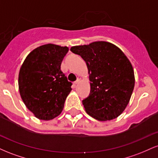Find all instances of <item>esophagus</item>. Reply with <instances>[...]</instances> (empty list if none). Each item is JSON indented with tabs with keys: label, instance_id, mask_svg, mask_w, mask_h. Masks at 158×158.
Wrapping results in <instances>:
<instances>
[{
	"label": "esophagus",
	"instance_id": "esophagus-1",
	"mask_svg": "<svg viewBox=\"0 0 158 158\" xmlns=\"http://www.w3.org/2000/svg\"><path fill=\"white\" fill-rule=\"evenodd\" d=\"M79 81H80V79H78L77 81H74L73 85H75V86H76V85H77L78 84H79Z\"/></svg>",
	"mask_w": 158,
	"mask_h": 158
}]
</instances>
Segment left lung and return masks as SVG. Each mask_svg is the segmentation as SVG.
Instances as JSON below:
<instances>
[{
  "label": "left lung",
  "mask_w": 158,
  "mask_h": 158,
  "mask_svg": "<svg viewBox=\"0 0 158 158\" xmlns=\"http://www.w3.org/2000/svg\"><path fill=\"white\" fill-rule=\"evenodd\" d=\"M86 62L90 93L82 104L87 114L99 121L117 118L126 109L135 88L133 67L118 47L94 41L70 48Z\"/></svg>",
  "instance_id": "obj_1"
}]
</instances>
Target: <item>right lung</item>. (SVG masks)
<instances>
[{
	"mask_svg": "<svg viewBox=\"0 0 158 158\" xmlns=\"http://www.w3.org/2000/svg\"><path fill=\"white\" fill-rule=\"evenodd\" d=\"M68 47L48 44L34 49L20 68L19 88L25 106L38 119L50 120L62 111L72 83L61 70Z\"/></svg>",
	"mask_w": 158,
	"mask_h": 158,
	"instance_id": "right-lung-1",
	"label": "right lung"
}]
</instances>
